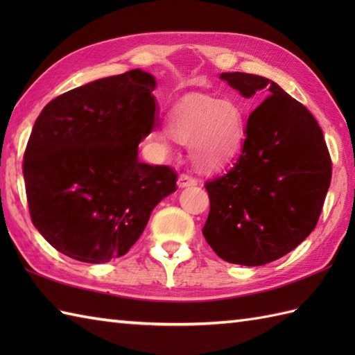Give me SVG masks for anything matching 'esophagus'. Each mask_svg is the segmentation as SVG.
Segmentation results:
<instances>
[{
	"mask_svg": "<svg viewBox=\"0 0 355 355\" xmlns=\"http://www.w3.org/2000/svg\"><path fill=\"white\" fill-rule=\"evenodd\" d=\"M197 186V180L189 177V175H180L178 177V187L180 189H184V187H193Z\"/></svg>",
	"mask_w": 355,
	"mask_h": 355,
	"instance_id": "1",
	"label": "esophagus"
}]
</instances>
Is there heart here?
I'll return each instance as SVG.
<instances>
[{
	"label": "heart",
	"mask_w": 355,
	"mask_h": 355,
	"mask_svg": "<svg viewBox=\"0 0 355 355\" xmlns=\"http://www.w3.org/2000/svg\"><path fill=\"white\" fill-rule=\"evenodd\" d=\"M173 139L191 145V157L200 171H215L235 158L244 145L247 123L243 108L233 101L200 96L175 105L168 114ZM155 139L166 145L168 135Z\"/></svg>",
	"instance_id": "heart-1"
}]
</instances>
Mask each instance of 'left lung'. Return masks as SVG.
<instances>
[{"label": "left lung", "instance_id": "left-lung-1", "mask_svg": "<svg viewBox=\"0 0 355 355\" xmlns=\"http://www.w3.org/2000/svg\"><path fill=\"white\" fill-rule=\"evenodd\" d=\"M220 79L245 99H267L248 116L233 168L206 183L210 212L202 235L221 259L258 267L290 253L314 230L331 158L311 112L276 82L239 71Z\"/></svg>", "mask_w": 355, "mask_h": 355}]
</instances>
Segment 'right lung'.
<instances>
[{
  "instance_id": "right-lung-1",
  "label": "right lung",
  "mask_w": 355,
  "mask_h": 355,
  "mask_svg": "<svg viewBox=\"0 0 355 355\" xmlns=\"http://www.w3.org/2000/svg\"><path fill=\"white\" fill-rule=\"evenodd\" d=\"M155 87L140 69L97 79L53 99L36 119L24 154L30 216L73 259L123 256L177 191L171 168L139 160V143L157 122Z\"/></svg>"
}]
</instances>
